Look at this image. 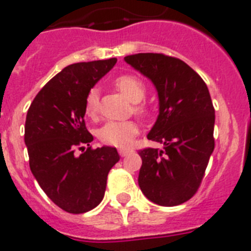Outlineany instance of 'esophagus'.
<instances>
[{
  "label": "esophagus",
  "mask_w": 251,
  "mask_h": 251,
  "mask_svg": "<svg viewBox=\"0 0 251 251\" xmlns=\"http://www.w3.org/2000/svg\"><path fill=\"white\" fill-rule=\"evenodd\" d=\"M130 151H131V150H128V149H120L119 150L120 155H121V156H126Z\"/></svg>",
  "instance_id": "obj_1"
}]
</instances>
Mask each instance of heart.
<instances>
[{"instance_id":"obj_1","label":"heart","mask_w":251,"mask_h":251,"mask_svg":"<svg viewBox=\"0 0 251 251\" xmlns=\"http://www.w3.org/2000/svg\"><path fill=\"white\" fill-rule=\"evenodd\" d=\"M115 86L126 99H128L134 103L140 102L147 93L143 82L135 75H128V74L121 75L115 80ZM99 106V91H97V88L89 89V92L86 96V101H84V113L88 117L93 119V117L97 116ZM136 110L139 112H143V107H138ZM138 134L139 126L132 121H124V123L108 121L97 132L99 139L103 144L116 148H123V149L130 147Z\"/></svg>"}]
</instances>
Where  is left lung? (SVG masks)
I'll use <instances>...</instances> for the list:
<instances>
[{
  "label": "left lung",
  "instance_id": "left-lung-1",
  "mask_svg": "<svg viewBox=\"0 0 251 251\" xmlns=\"http://www.w3.org/2000/svg\"><path fill=\"white\" fill-rule=\"evenodd\" d=\"M125 62L155 87L159 115L148 139L164 145L139 151V187L159 206L184 203L197 192L215 148V108L208 88L178 58L139 53L125 56Z\"/></svg>",
  "mask_w": 251,
  "mask_h": 251
}]
</instances>
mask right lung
<instances>
[{
	"instance_id": "obj_1",
	"label": "right lung",
	"mask_w": 251,
	"mask_h": 251,
	"mask_svg": "<svg viewBox=\"0 0 251 251\" xmlns=\"http://www.w3.org/2000/svg\"><path fill=\"white\" fill-rule=\"evenodd\" d=\"M116 58L65 67L41 88L26 115L25 145L35 179L48 197L69 213H84L103 200L107 176L120 160L116 148L92 149L84 124L89 89ZM89 147L79 157L77 147Z\"/></svg>"
}]
</instances>
